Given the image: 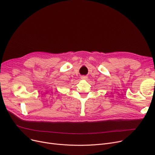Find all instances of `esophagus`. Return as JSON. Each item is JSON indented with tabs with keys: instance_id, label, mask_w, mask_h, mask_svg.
Returning a JSON list of instances; mask_svg holds the SVG:
<instances>
[{
	"instance_id": "obj_1",
	"label": "esophagus",
	"mask_w": 155,
	"mask_h": 155,
	"mask_svg": "<svg viewBox=\"0 0 155 155\" xmlns=\"http://www.w3.org/2000/svg\"><path fill=\"white\" fill-rule=\"evenodd\" d=\"M87 77H86V76H82L81 77V79L82 80H87Z\"/></svg>"
}]
</instances>
